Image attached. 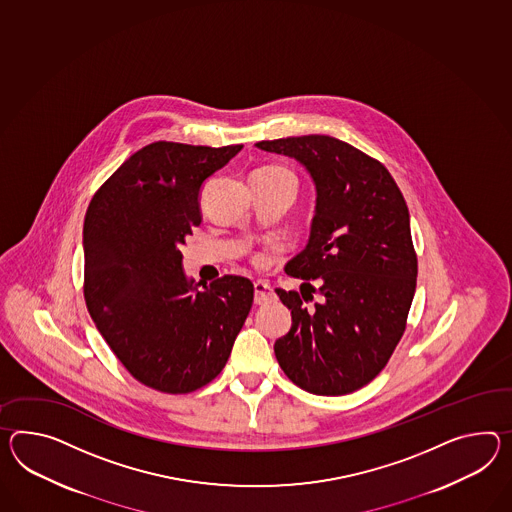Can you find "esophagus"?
<instances>
[{
	"label": "esophagus",
	"instance_id": "esophagus-1",
	"mask_svg": "<svg viewBox=\"0 0 512 512\" xmlns=\"http://www.w3.org/2000/svg\"><path fill=\"white\" fill-rule=\"evenodd\" d=\"M253 290H255V303L257 305H264V303L274 300V290L266 281H255Z\"/></svg>",
	"mask_w": 512,
	"mask_h": 512
}]
</instances>
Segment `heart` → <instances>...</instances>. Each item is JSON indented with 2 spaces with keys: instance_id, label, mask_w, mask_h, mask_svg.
Returning <instances> with one entry per match:
<instances>
[{
  "instance_id": "obj_1",
  "label": "heart",
  "mask_w": 512,
  "mask_h": 512,
  "mask_svg": "<svg viewBox=\"0 0 512 512\" xmlns=\"http://www.w3.org/2000/svg\"><path fill=\"white\" fill-rule=\"evenodd\" d=\"M257 261H262V257H257Z\"/></svg>"
}]
</instances>
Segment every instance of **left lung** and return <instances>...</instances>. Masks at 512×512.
<instances>
[{
	"label": "left lung",
	"instance_id": "obj_1",
	"mask_svg": "<svg viewBox=\"0 0 512 512\" xmlns=\"http://www.w3.org/2000/svg\"><path fill=\"white\" fill-rule=\"evenodd\" d=\"M255 146L296 159L316 187L311 237L285 268L303 279L301 294L275 290L292 314L290 331L275 340L277 362L311 394L355 392L387 366L407 325L418 275L407 203L383 164L338 138ZM312 293L321 301L307 308Z\"/></svg>",
	"mask_w": 512,
	"mask_h": 512
}]
</instances>
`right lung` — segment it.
<instances>
[{
    "instance_id": "add662e5",
    "label": "right lung",
    "mask_w": 512,
    "mask_h": 512,
    "mask_svg": "<svg viewBox=\"0 0 512 512\" xmlns=\"http://www.w3.org/2000/svg\"><path fill=\"white\" fill-rule=\"evenodd\" d=\"M242 144L153 142L133 153L88 205L85 301L101 337L146 387L188 394L224 370L250 314L253 283L211 285L183 272L187 235L201 224L200 190Z\"/></svg>"
}]
</instances>
